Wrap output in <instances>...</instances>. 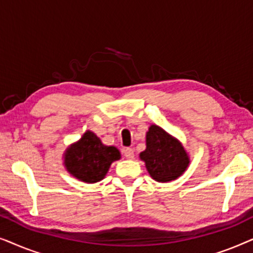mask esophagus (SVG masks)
Listing matches in <instances>:
<instances>
[{"label":"esophagus","instance_id":"obj_1","mask_svg":"<svg viewBox=\"0 0 253 253\" xmlns=\"http://www.w3.org/2000/svg\"><path fill=\"white\" fill-rule=\"evenodd\" d=\"M124 157H126V159H129V160L133 159L134 158V152H133L132 148H130V147L126 148V150H124Z\"/></svg>","mask_w":253,"mask_h":253}]
</instances>
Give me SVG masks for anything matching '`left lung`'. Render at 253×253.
I'll return each instance as SVG.
<instances>
[{"instance_id":"8db88e82","label":"left lung","mask_w":253,"mask_h":253,"mask_svg":"<svg viewBox=\"0 0 253 253\" xmlns=\"http://www.w3.org/2000/svg\"><path fill=\"white\" fill-rule=\"evenodd\" d=\"M147 171L158 182H169L179 177L189 166L184 147L162 127L151 126L146 133V150L140 153Z\"/></svg>"}]
</instances>
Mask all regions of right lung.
<instances>
[{"instance_id": "1", "label": "right lung", "mask_w": 253, "mask_h": 253, "mask_svg": "<svg viewBox=\"0 0 253 253\" xmlns=\"http://www.w3.org/2000/svg\"><path fill=\"white\" fill-rule=\"evenodd\" d=\"M121 158L114 146H105L91 131L67 150L64 164L72 176L83 182L95 183L105 177L113 161Z\"/></svg>"}]
</instances>
